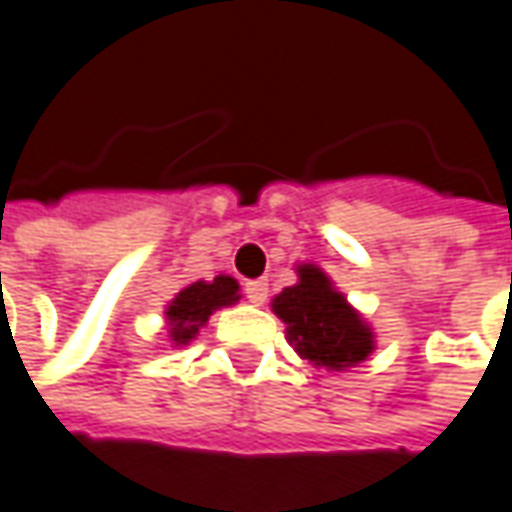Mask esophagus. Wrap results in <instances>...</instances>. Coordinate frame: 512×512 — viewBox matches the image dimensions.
Masks as SVG:
<instances>
[{"mask_svg":"<svg viewBox=\"0 0 512 512\" xmlns=\"http://www.w3.org/2000/svg\"><path fill=\"white\" fill-rule=\"evenodd\" d=\"M245 293H248L250 304L262 307L264 301H267V281H264V279L248 281V284H245Z\"/></svg>","mask_w":512,"mask_h":512,"instance_id":"esophagus-1","label":"esophagus"}]
</instances>
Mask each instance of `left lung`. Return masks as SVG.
<instances>
[{
    "label": "left lung",
    "instance_id": "1",
    "mask_svg": "<svg viewBox=\"0 0 512 512\" xmlns=\"http://www.w3.org/2000/svg\"><path fill=\"white\" fill-rule=\"evenodd\" d=\"M298 281L270 301L287 327V341L298 358L315 369L346 372L375 352V332L335 281L318 264H296Z\"/></svg>",
    "mask_w": 512,
    "mask_h": 512
}]
</instances>
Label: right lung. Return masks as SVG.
Returning a JSON list of instances; mask_svg holds the SVG:
<instances>
[{
	"label": "right lung",
	"mask_w": 512,
	"mask_h": 512,
	"mask_svg": "<svg viewBox=\"0 0 512 512\" xmlns=\"http://www.w3.org/2000/svg\"><path fill=\"white\" fill-rule=\"evenodd\" d=\"M242 298L239 281L233 276L219 273L211 281H191L185 284L177 296L166 304V344L188 346L200 329L208 324V318L222 307H233Z\"/></svg>",
	"instance_id": "add662e5"
}]
</instances>
